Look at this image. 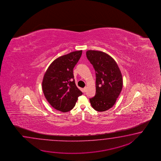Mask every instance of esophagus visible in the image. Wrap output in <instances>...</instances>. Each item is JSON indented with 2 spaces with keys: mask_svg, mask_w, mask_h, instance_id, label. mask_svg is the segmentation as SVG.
<instances>
[{
  "mask_svg": "<svg viewBox=\"0 0 161 161\" xmlns=\"http://www.w3.org/2000/svg\"><path fill=\"white\" fill-rule=\"evenodd\" d=\"M86 90H87V87H85L84 89H83V92H86Z\"/></svg>",
  "mask_w": 161,
  "mask_h": 161,
  "instance_id": "obj_1",
  "label": "esophagus"
}]
</instances>
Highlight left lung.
Listing matches in <instances>:
<instances>
[{"label":"left lung","mask_w":161,"mask_h":161,"mask_svg":"<svg viewBox=\"0 0 161 161\" xmlns=\"http://www.w3.org/2000/svg\"><path fill=\"white\" fill-rule=\"evenodd\" d=\"M86 56L96 72V96L90 102L97 111H106L113 107L121 92V72L116 61L105 52L89 50Z\"/></svg>","instance_id":"left-lung-1"}]
</instances>
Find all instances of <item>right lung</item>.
I'll list each match as a JSON object with an SVG mask.
<instances>
[{"label": "right lung", "instance_id": "add662e5", "mask_svg": "<svg viewBox=\"0 0 161 161\" xmlns=\"http://www.w3.org/2000/svg\"><path fill=\"white\" fill-rule=\"evenodd\" d=\"M82 51L70 52L56 58L45 71L42 82L45 97L55 109L67 112L73 109L82 92L76 86L73 69Z\"/></svg>", "mask_w": 161, "mask_h": 161}]
</instances>
